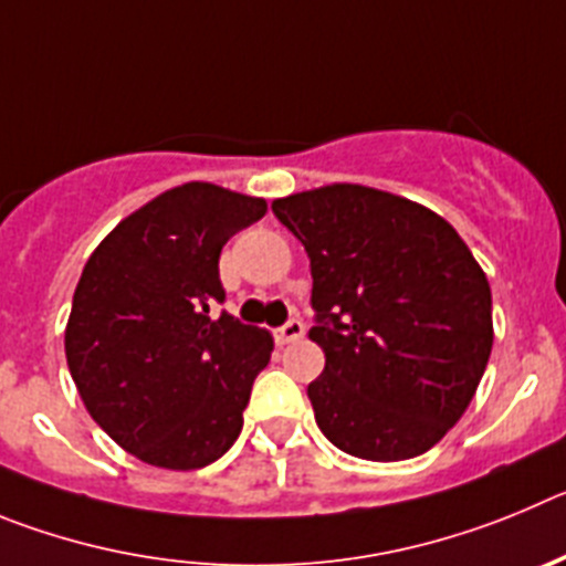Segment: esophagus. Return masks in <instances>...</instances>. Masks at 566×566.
<instances>
[{"instance_id":"1","label":"esophagus","mask_w":566,"mask_h":566,"mask_svg":"<svg viewBox=\"0 0 566 566\" xmlns=\"http://www.w3.org/2000/svg\"><path fill=\"white\" fill-rule=\"evenodd\" d=\"M273 338H276V344H293V340L304 338V321L290 318L287 324H282L279 329H273Z\"/></svg>"}]
</instances>
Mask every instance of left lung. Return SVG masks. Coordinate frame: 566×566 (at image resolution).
<instances>
[{
	"label": "left lung",
	"instance_id": "1",
	"mask_svg": "<svg viewBox=\"0 0 566 566\" xmlns=\"http://www.w3.org/2000/svg\"><path fill=\"white\" fill-rule=\"evenodd\" d=\"M271 208L313 273L318 429L360 460L429 451L491 358V287L473 253L434 211L378 188L340 182Z\"/></svg>",
	"mask_w": 566,
	"mask_h": 566
}]
</instances>
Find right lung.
Listing matches in <instances>:
<instances>
[{
	"label": "right lung",
	"mask_w": 566,
	"mask_h": 566,
	"mask_svg": "<svg viewBox=\"0 0 566 566\" xmlns=\"http://www.w3.org/2000/svg\"><path fill=\"white\" fill-rule=\"evenodd\" d=\"M259 197L211 182L171 188L95 248L64 333L86 411L137 460L195 471L242 431L273 338L231 313L220 253L262 220Z\"/></svg>",
	"instance_id": "obj_1"
}]
</instances>
